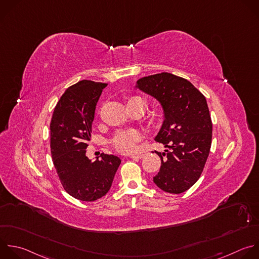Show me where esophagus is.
I'll list each match as a JSON object with an SVG mask.
<instances>
[{"label": "esophagus", "mask_w": 259, "mask_h": 259, "mask_svg": "<svg viewBox=\"0 0 259 259\" xmlns=\"http://www.w3.org/2000/svg\"><path fill=\"white\" fill-rule=\"evenodd\" d=\"M130 157H131V158H142V157H143V154H141V153H140V154H131Z\"/></svg>", "instance_id": "34e87169"}]
</instances>
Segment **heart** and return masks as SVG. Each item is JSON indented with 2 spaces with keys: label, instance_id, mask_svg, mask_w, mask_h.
I'll return each mask as SVG.
<instances>
[{
  "label": "heart",
  "instance_id": "obj_1",
  "mask_svg": "<svg viewBox=\"0 0 259 259\" xmlns=\"http://www.w3.org/2000/svg\"><path fill=\"white\" fill-rule=\"evenodd\" d=\"M138 101H142L138 97L130 98L127 102L128 104H132ZM141 134L136 130H128V131H122L115 135V137L112 140V143L116 150H118L121 153H130L135 150L136 143L140 140Z\"/></svg>",
  "mask_w": 259,
  "mask_h": 259
}]
</instances>
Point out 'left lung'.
I'll use <instances>...</instances> for the list:
<instances>
[{"label":"left lung","instance_id":"obj_1","mask_svg":"<svg viewBox=\"0 0 259 259\" xmlns=\"http://www.w3.org/2000/svg\"><path fill=\"white\" fill-rule=\"evenodd\" d=\"M135 88L154 98L163 111L155 136L164 152L154 184L164 192L179 194L199 179L209 154L212 123L204 96L179 76L162 72L137 80Z\"/></svg>","mask_w":259,"mask_h":259}]
</instances>
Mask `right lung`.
I'll return each mask as SVG.
<instances>
[{
    "instance_id": "obj_1",
    "label": "right lung",
    "mask_w": 259,
    "mask_h": 259,
    "mask_svg": "<svg viewBox=\"0 0 259 259\" xmlns=\"http://www.w3.org/2000/svg\"><path fill=\"white\" fill-rule=\"evenodd\" d=\"M107 84L81 80L66 90L51 121V152L59 179L68 194L95 201L110 190L121 159L102 153L95 161L86 156L96 106Z\"/></svg>"
}]
</instances>
